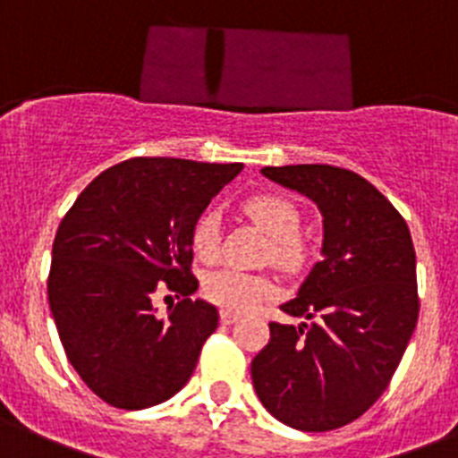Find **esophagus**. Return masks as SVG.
I'll use <instances>...</instances> for the list:
<instances>
[{
  "label": "esophagus",
  "mask_w": 458,
  "mask_h": 458,
  "mask_svg": "<svg viewBox=\"0 0 458 458\" xmlns=\"http://www.w3.org/2000/svg\"><path fill=\"white\" fill-rule=\"evenodd\" d=\"M237 320H239V314H234V311L230 310L221 311V323H224V326H233V323H237Z\"/></svg>",
  "instance_id": "34e87169"
}]
</instances>
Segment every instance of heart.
<instances>
[{
    "label": "heart",
    "instance_id": "heart-1",
    "mask_svg": "<svg viewBox=\"0 0 458 458\" xmlns=\"http://www.w3.org/2000/svg\"><path fill=\"white\" fill-rule=\"evenodd\" d=\"M243 212L271 234V258L280 268L296 271L305 262V243L298 237L301 212L280 194H255L243 200ZM191 249L200 259H215L219 253V215L205 209L191 225ZM276 287L267 276L216 268L203 277V296L230 311H249L273 296Z\"/></svg>",
    "mask_w": 458,
    "mask_h": 458
}]
</instances>
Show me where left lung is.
<instances>
[{
	"instance_id": "obj_1",
	"label": "left lung",
	"mask_w": 458,
	"mask_h": 458,
	"mask_svg": "<svg viewBox=\"0 0 458 458\" xmlns=\"http://www.w3.org/2000/svg\"><path fill=\"white\" fill-rule=\"evenodd\" d=\"M273 182L323 215V259L282 311L311 323H268L250 364L273 418L301 431L357 420L386 391L418 323L416 250L403 215L366 178L332 165L264 166Z\"/></svg>"
}]
</instances>
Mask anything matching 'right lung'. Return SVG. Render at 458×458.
I'll return each instance as SVG.
<instances>
[{
	"label": "right lung",
	"mask_w": 458,
	"mask_h": 458,
	"mask_svg": "<svg viewBox=\"0 0 458 458\" xmlns=\"http://www.w3.org/2000/svg\"><path fill=\"white\" fill-rule=\"evenodd\" d=\"M234 165L132 157L94 178L58 225L47 282L51 316L70 364L117 409L176 395L199 361L219 311L191 301V225L239 171ZM181 293L166 319L150 301Z\"/></svg>",
	"instance_id": "1"
}]
</instances>
